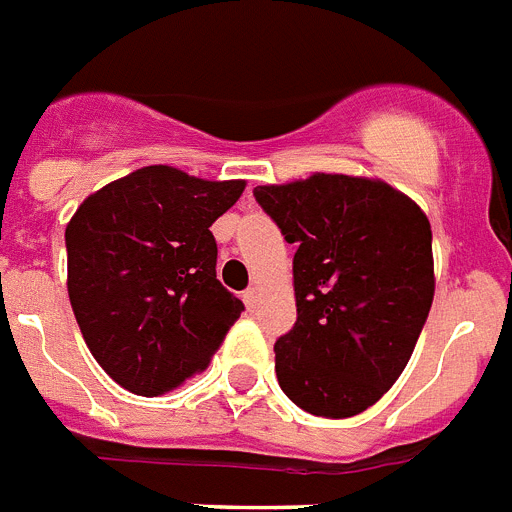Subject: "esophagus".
I'll list each match as a JSON object with an SVG mask.
<instances>
[{"mask_svg": "<svg viewBox=\"0 0 512 512\" xmlns=\"http://www.w3.org/2000/svg\"><path fill=\"white\" fill-rule=\"evenodd\" d=\"M259 295H261L259 287H248V290L243 292V303H246L248 308L253 310V308H256V305H259Z\"/></svg>", "mask_w": 512, "mask_h": 512, "instance_id": "34e87169", "label": "esophagus"}]
</instances>
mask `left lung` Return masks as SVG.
<instances>
[{
	"label": "left lung",
	"mask_w": 512,
	"mask_h": 512,
	"mask_svg": "<svg viewBox=\"0 0 512 512\" xmlns=\"http://www.w3.org/2000/svg\"><path fill=\"white\" fill-rule=\"evenodd\" d=\"M295 243L298 321L274 344L287 399L355 417L399 381L435 295L427 214L381 178L313 173L253 189Z\"/></svg>",
	"instance_id": "obj_1"
}]
</instances>
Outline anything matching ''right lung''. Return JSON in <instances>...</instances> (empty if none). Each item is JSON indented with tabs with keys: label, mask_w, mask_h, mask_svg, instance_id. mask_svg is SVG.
I'll return each mask as SVG.
<instances>
[{
	"label": "right lung",
	"mask_w": 512,
	"mask_h": 512,
	"mask_svg": "<svg viewBox=\"0 0 512 512\" xmlns=\"http://www.w3.org/2000/svg\"><path fill=\"white\" fill-rule=\"evenodd\" d=\"M246 181L147 165L111 181L67 225V290L82 339L126 391L160 396L202 373L243 303L217 279L212 222Z\"/></svg>",
	"instance_id": "1"
}]
</instances>
